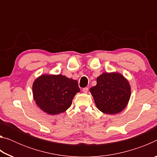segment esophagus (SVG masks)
<instances>
[{
  "mask_svg": "<svg viewBox=\"0 0 157 157\" xmlns=\"http://www.w3.org/2000/svg\"><path fill=\"white\" fill-rule=\"evenodd\" d=\"M88 91H89L88 87H85V88H84L83 89H82V91H83L84 93H85V94H86V93L88 92Z\"/></svg>",
  "mask_w": 157,
  "mask_h": 157,
  "instance_id": "obj_1",
  "label": "esophagus"
}]
</instances>
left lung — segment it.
<instances>
[{"instance_id":"1","label":"left lung","mask_w":157,"mask_h":157,"mask_svg":"<svg viewBox=\"0 0 157 157\" xmlns=\"http://www.w3.org/2000/svg\"><path fill=\"white\" fill-rule=\"evenodd\" d=\"M98 109L107 114L123 111L131 95L129 82L119 73H104L97 78V84L90 89Z\"/></svg>"}]
</instances>
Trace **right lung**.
Listing matches in <instances>:
<instances>
[{"label":"right lung","mask_w":157,"mask_h":157,"mask_svg":"<svg viewBox=\"0 0 157 157\" xmlns=\"http://www.w3.org/2000/svg\"><path fill=\"white\" fill-rule=\"evenodd\" d=\"M33 90L36 104L50 115L64 112L80 91L78 82L62 75L40 76L34 81Z\"/></svg>","instance_id":"1"}]
</instances>
